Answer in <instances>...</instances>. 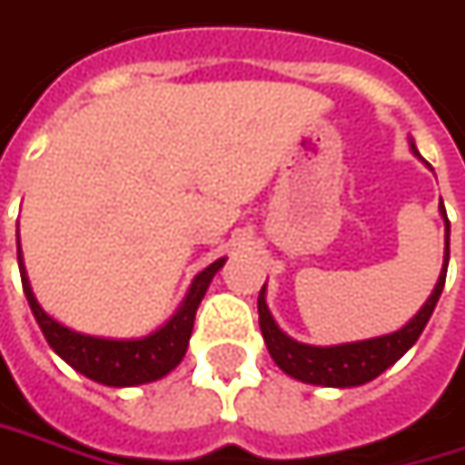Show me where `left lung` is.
<instances>
[{
  "mask_svg": "<svg viewBox=\"0 0 465 465\" xmlns=\"http://www.w3.org/2000/svg\"><path fill=\"white\" fill-rule=\"evenodd\" d=\"M409 145H411V153L419 155L414 140H409ZM440 215L445 218V260H442L440 278L434 283L430 299L424 302V307L393 333L351 341V343H335V346H312V343L293 341L292 335L283 333L278 322L272 320L268 302H265V286H262L257 296V312H260V331H262L272 361L293 380L307 382V385H322V388H356L395 364L419 341L445 286V271L450 260V221H448L442 200H440Z\"/></svg>",
  "mask_w": 465,
  "mask_h": 465,
  "instance_id": "8db88e82",
  "label": "left lung"
}]
</instances>
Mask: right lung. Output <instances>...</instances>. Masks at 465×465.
I'll list each match as a JSON object with an SVG mask.
<instances>
[{
  "instance_id": "add662e5",
  "label": "right lung",
  "mask_w": 465,
  "mask_h": 465,
  "mask_svg": "<svg viewBox=\"0 0 465 465\" xmlns=\"http://www.w3.org/2000/svg\"><path fill=\"white\" fill-rule=\"evenodd\" d=\"M223 262H226V257L215 260L205 271L197 272L187 296L176 307V312L153 333L143 335V338H101V335L77 333L67 325H62L59 320H54L51 314H46L31 289L23 252L17 250L23 292H25V299L31 304V312L44 338L74 372L85 374L93 382H101L109 388L145 385V382H155L176 370V364L184 359L187 346H190L194 312L211 286L213 275L223 268Z\"/></svg>"
}]
</instances>
